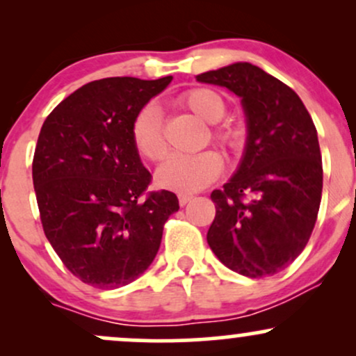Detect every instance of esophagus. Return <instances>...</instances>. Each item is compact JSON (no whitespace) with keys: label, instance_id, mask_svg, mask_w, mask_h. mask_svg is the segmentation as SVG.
I'll return each mask as SVG.
<instances>
[{"label":"esophagus","instance_id":"34e87169","mask_svg":"<svg viewBox=\"0 0 356 356\" xmlns=\"http://www.w3.org/2000/svg\"><path fill=\"white\" fill-rule=\"evenodd\" d=\"M191 201H192L191 194H179V204H181V206H186V204H189Z\"/></svg>","mask_w":356,"mask_h":356}]
</instances>
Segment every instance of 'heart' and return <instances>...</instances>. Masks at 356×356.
<instances>
[{"label":"heart","instance_id":"1","mask_svg":"<svg viewBox=\"0 0 356 356\" xmlns=\"http://www.w3.org/2000/svg\"><path fill=\"white\" fill-rule=\"evenodd\" d=\"M181 104L202 120L216 124L226 113L222 95L212 88L197 87L184 92L179 97ZM212 137L226 149H238L243 142L241 129L229 124H220L212 129ZM130 138L136 150L150 162H157L167 152L161 110L157 105L145 104L137 110L130 122ZM222 170V157L216 150H202L197 154H175L157 169L155 181L162 189L174 192H195L207 187L219 177Z\"/></svg>","mask_w":356,"mask_h":356}]
</instances>
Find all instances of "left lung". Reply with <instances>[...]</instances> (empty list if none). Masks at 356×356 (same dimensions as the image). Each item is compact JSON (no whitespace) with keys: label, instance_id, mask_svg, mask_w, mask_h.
<instances>
[{"label":"left lung","instance_id":"obj_1","mask_svg":"<svg viewBox=\"0 0 356 356\" xmlns=\"http://www.w3.org/2000/svg\"><path fill=\"white\" fill-rule=\"evenodd\" d=\"M241 97L248 140L236 174L212 191L207 243L224 266L248 277L280 273L301 254L321 202L316 127L293 88L239 61L195 76Z\"/></svg>","mask_w":356,"mask_h":356}]
</instances>
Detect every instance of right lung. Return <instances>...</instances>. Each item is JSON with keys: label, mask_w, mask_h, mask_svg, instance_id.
Wrapping results in <instances>:
<instances>
[{"label": "right lung", "mask_w": 356, "mask_h": 356, "mask_svg": "<svg viewBox=\"0 0 356 356\" xmlns=\"http://www.w3.org/2000/svg\"><path fill=\"white\" fill-rule=\"evenodd\" d=\"M170 80L90 81L56 105L40 130L33 186L44 236L90 286L113 289L137 280L179 211L174 192H147L152 175L130 138L137 110Z\"/></svg>", "instance_id": "obj_1"}]
</instances>
